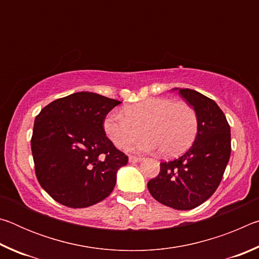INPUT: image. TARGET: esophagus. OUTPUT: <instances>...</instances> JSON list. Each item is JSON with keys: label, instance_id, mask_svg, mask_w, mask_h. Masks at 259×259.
<instances>
[{"label": "esophagus", "instance_id": "esophagus-1", "mask_svg": "<svg viewBox=\"0 0 259 259\" xmlns=\"http://www.w3.org/2000/svg\"><path fill=\"white\" fill-rule=\"evenodd\" d=\"M140 161H142V157L140 156H135V155L129 156V162H131V163H135V162H140Z\"/></svg>", "mask_w": 259, "mask_h": 259}]
</instances>
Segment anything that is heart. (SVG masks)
Listing matches in <instances>:
<instances>
[{
  "label": "heart",
  "instance_id": "heart-1",
  "mask_svg": "<svg viewBox=\"0 0 259 259\" xmlns=\"http://www.w3.org/2000/svg\"><path fill=\"white\" fill-rule=\"evenodd\" d=\"M123 114L112 111L104 120V130L117 148H125L144 134L146 138L133 147L135 151L161 150L165 156L182 153L198 133V116L186 103L169 98H148L129 105Z\"/></svg>",
  "mask_w": 259,
  "mask_h": 259
}]
</instances>
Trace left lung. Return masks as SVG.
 Masks as SVG:
<instances>
[{"mask_svg": "<svg viewBox=\"0 0 259 259\" xmlns=\"http://www.w3.org/2000/svg\"><path fill=\"white\" fill-rule=\"evenodd\" d=\"M179 95L194 108L198 134L193 145L177 159L160 163V172L147 183L153 198L166 207H199L217 190L231 155V128L212 99L191 89Z\"/></svg>", "mask_w": 259, "mask_h": 259, "instance_id": "8db88e82", "label": "left lung"}]
</instances>
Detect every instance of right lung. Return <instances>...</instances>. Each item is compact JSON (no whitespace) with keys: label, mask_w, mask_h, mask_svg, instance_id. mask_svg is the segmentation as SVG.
Segmentation results:
<instances>
[{"label":"right lung","mask_w":259,"mask_h":259,"mask_svg":"<svg viewBox=\"0 0 259 259\" xmlns=\"http://www.w3.org/2000/svg\"><path fill=\"white\" fill-rule=\"evenodd\" d=\"M119 104L82 91L54 100L35 117L30 139L35 175L57 202L87 208L112 193L128 156L106 137L104 120Z\"/></svg>","instance_id":"1"}]
</instances>
